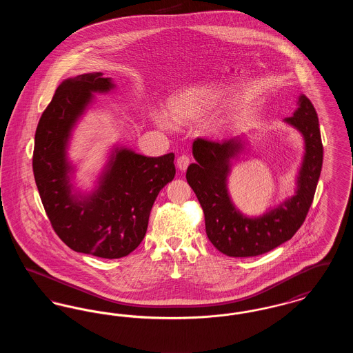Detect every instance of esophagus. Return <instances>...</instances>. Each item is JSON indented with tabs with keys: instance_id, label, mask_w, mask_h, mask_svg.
<instances>
[{
	"instance_id": "esophagus-1",
	"label": "esophagus",
	"mask_w": 353,
	"mask_h": 353,
	"mask_svg": "<svg viewBox=\"0 0 353 353\" xmlns=\"http://www.w3.org/2000/svg\"><path fill=\"white\" fill-rule=\"evenodd\" d=\"M192 163V159L188 156V154H181L179 159H177V167L180 170H185V169L189 167V164Z\"/></svg>"
}]
</instances>
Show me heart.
<instances>
[{
  "label": "heart",
  "instance_id": "b5f03b06",
  "mask_svg": "<svg viewBox=\"0 0 353 353\" xmlns=\"http://www.w3.org/2000/svg\"><path fill=\"white\" fill-rule=\"evenodd\" d=\"M217 98V94L212 90H192L170 104V117L177 124L193 123L214 105ZM219 127V124H213V130H217Z\"/></svg>",
  "mask_w": 353,
  "mask_h": 353
}]
</instances>
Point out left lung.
Returning <instances> with one entry per match:
<instances>
[{
	"mask_svg": "<svg viewBox=\"0 0 353 353\" xmlns=\"http://www.w3.org/2000/svg\"><path fill=\"white\" fill-rule=\"evenodd\" d=\"M298 104L294 115L285 119L302 132L305 143L298 190L294 197L261 217L241 214L228 194L230 159L242 150V144L235 139L222 143L202 137L194 140L196 163L188 167L186 180L203 210L206 235L219 252L235 258L265 254L291 239L307 217L323 165V144L314 104L304 95Z\"/></svg>",
	"mask_w": 353,
	"mask_h": 353,
	"instance_id": "8db88e82",
	"label": "left lung"
}]
</instances>
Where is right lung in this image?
Wrapping results in <instances>:
<instances>
[{
  "mask_svg": "<svg viewBox=\"0 0 353 353\" xmlns=\"http://www.w3.org/2000/svg\"><path fill=\"white\" fill-rule=\"evenodd\" d=\"M101 72L59 84L39 119L33 172L45 212L57 235L74 252L115 259L128 255L147 233L152 205L174 179V154L147 157L118 150L99 189L79 201L68 185L66 144L72 125L92 99L114 84Z\"/></svg>",
  "mask_w": 353,
  "mask_h": 353,
  "instance_id": "1",
  "label": "right lung"
}]
</instances>
